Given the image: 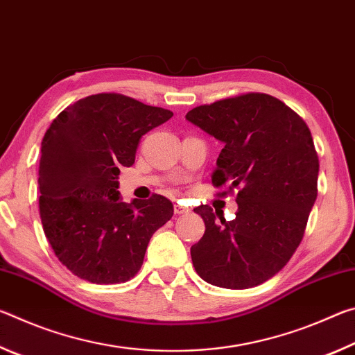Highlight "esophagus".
<instances>
[{"label":"esophagus","instance_id":"34e87169","mask_svg":"<svg viewBox=\"0 0 355 355\" xmlns=\"http://www.w3.org/2000/svg\"><path fill=\"white\" fill-rule=\"evenodd\" d=\"M173 211H175V214H188V213H191V209L183 207L182 203H177V205L173 207Z\"/></svg>","mask_w":355,"mask_h":355}]
</instances>
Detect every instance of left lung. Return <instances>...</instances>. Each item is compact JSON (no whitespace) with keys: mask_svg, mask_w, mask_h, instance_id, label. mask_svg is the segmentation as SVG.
I'll list each match as a JSON object with an SVG mask.
<instances>
[{"mask_svg":"<svg viewBox=\"0 0 355 355\" xmlns=\"http://www.w3.org/2000/svg\"><path fill=\"white\" fill-rule=\"evenodd\" d=\"M186 119L224 142L211 183L230 189L218 196L238 189L233 220L208 205L194 208L205 222L191 248L196 272L230 290L260 285L290 261L304 238L318 196L313 137L299 114L261 92L192 107Z\"/></svg>","mask_w":355,"mask_h":355,"instance_id":"left-lung-1","label":"left lung"}]
</instances>
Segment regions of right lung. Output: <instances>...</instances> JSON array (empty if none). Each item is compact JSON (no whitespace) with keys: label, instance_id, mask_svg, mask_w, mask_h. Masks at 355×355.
Segmentation results:
<instances>
[{"label":"right lung","instance_id":"right-lung-1","mask_svg":"<svg viewBox=\"0 0 355 355\" xmlns=\"http://www.w3.org/2000/svg\"><path fill=\"white\" fill-rule=\"evenodd\" d=\"M172 116L106 92L75 101L46 130L39 163L40 219L58 260L76 277L100 285L133 279L150 238L173 216L163 196L125 203L117 191V175L135 164L141 137Z\"/></svg>","mask_w":355,"mask_h":355}]
</instances>
